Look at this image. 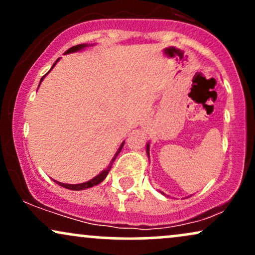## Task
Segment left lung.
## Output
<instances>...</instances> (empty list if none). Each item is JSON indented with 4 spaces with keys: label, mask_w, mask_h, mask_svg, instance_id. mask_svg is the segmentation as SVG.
<instances>
[{
    "label": "left lung",
    "mask_w": 255,
    "mask_h": 255,
    "mask_svg": "<svg viewBox=\"0 0 255 255\" xmlns=\"http://www.w3.org/2000/svg\"><path fill=\"white\" fill-rule=\"evenodd\" d=\"M146 152H147V156L150 157V144H146Z\"/></svg>",
    "instance_id": "left-lung-1"
}]
</instances>
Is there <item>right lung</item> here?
Listing matches in <instances>:
<instances>
[{
	"label": "right lung",
	"instance_id": "right-lung-1",
	"mask_svg": "<svg viewBox=\"0 0 255 255\" xmlns=\"http://www.w3.org/2000/svg\"><path fill=\"white\" fill-rule=\"evenodd\" d=\"M93 45H95V44H79V45L72 46L71 49H68V50H67L66 52H64V55H66V54H72V52H78V51H81V50H84L85 48H87V46H93ZM58 60H60V58H57L56 62H55L54 64H52L51 69L54 68L55 64H56V63L58 62ZM51 69H50V71H51ZM50 71H49V72H50ZM49 72H48V73H49ZM48 73H46V74H48ZM46 74H45V75H46ZM45 75H44V77H43L42 79H40V83H42L43 79L45 78ZM40 83H39V85H40ZM38 87H39V86H38ZM124 145H125V141L122 142L121 146H120V147H119L118 152H116L115 156H114L113 159H111V162L109 163V165H108L107 168H105L103 171H101V174H98L97 176H95L93 178H91V180H90V181H87V182H84V183H78V184H68V183L58 182V181H56V180H54V181H55V182H56L57 184H60V186L64 187V188L71 189V191H83V189H87V188H91V187H93V186H97V184H99L101 182H103L104 178L107 177V175H108V174H109V171H110V169H111V165H113L114 160L116 159V157H118V154L120 153V152H121L122 147H124Z\"/></svg>",
	"mask_w": 255,
	"mask_h": 255
}]
</instances>
